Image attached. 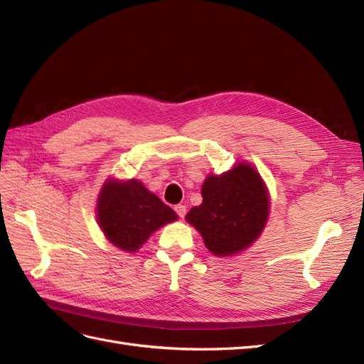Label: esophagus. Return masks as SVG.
Returning <instances> with one entry per match:
<instances>
[{"label":"esophagus","instance_id":"1","mask_svg":"<svg viewBox=\"0 0 364 364\" xmlns=\"http://www.w3.org/2000/svg\"><path fill=\"white\" fill-rule=\"evenodd\" d=\"M174 211L178 213V215H179L181 218H183L185 214H186V206H185V205H176V206H174Z\"/></svg>","mask_w":364,"mask_h":364}]
</instances>
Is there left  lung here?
I'll use <instances>...</instances> for the list:
<instances>
[{
  "label": "left lung",
  "mask_w": 364,
  "mask_h": 364,
  "mask_svg": "<svg viewBox=\"0 0 364 364\" xmlns=\"http://www.w3.org/2000/svg\"><path fill=\"white\" fill-rule=\"evenodd\" d=\"M203 202L186 214L208 250L230 257L255 241L269 217V191L259 173L240 162L220 176L209 174L202 185Z\"/></svg>",
  "instance_id": "left-lung-1"
}]
</instances>
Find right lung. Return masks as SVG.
Instances as JSON below:
<instances>
[{"instance_id": "obj_1", "label": "right lung", "mask_w": 364, "mask_h": 364, "mask_svg": "<svg viewBox=\"0 0 364 364\" xmlns=\"http://www.w3.org/2000/svg\"><path fill=\"white\" fill-rule=\"evenodd\" d=\"M97 220L114 246L136 252L156 229L178 215L139 181L107 179L98 194Z\"/></svg>"}]
</instances>
